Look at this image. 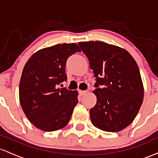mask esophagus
<instances>
[{"label":"esophagus","mask_w":158,"mask_h":158,"mask_svg":"<svg viewBox=\"0 0 158 158\" xmlns=\"http://www.w3.org/2000/svg\"><path fill=\"white\" fill-rule=\"evenodd\" d=\"M86 93H87V91H86V90H84V91H80V95H81V96L86 95Z\"/></svg>","instance_id":"esophagus-1"}]
</instances>
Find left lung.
<instances>
[{
	"label": "left lung",
	"mask_w": 158,
	"mask_h": 158,
	"mask_svg": "<svg viewBox=\"0 0 158 158\" xmlns=\"http://www.w3.org/2000/svg\"><path fill=\"white\" fill-rule=\"evenodd\" d=\"M78 45L93 70L95 106L89 110L94 126L117 132L134 121L143 101L144 90L139 68L125 49L100 41Z\"/></svg>",
	"instance_id": "left-lung-1"
}]
</instances>
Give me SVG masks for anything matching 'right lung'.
Wrapping results in <instances>:
<instances>
[{
	"label": "right lung",
	"instance_id": "obj_1",
	"mask_svg": "<svg viewBox=\"0 0 158 158\" xmlns=\"http://www.w3.org/2000/svg\"><path fill=\"white\" fill-rule=\"evenodd\" d=\"M80 51L75 43L58 44L38 51L24 65L19 99L26 116L37 128L54 131L69 122L78 93L58 86L67 81L68 58Z\"/></svg>",
	"mask_w": 158,
	"mask_h": 158
}]
</instances>
